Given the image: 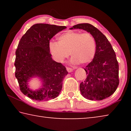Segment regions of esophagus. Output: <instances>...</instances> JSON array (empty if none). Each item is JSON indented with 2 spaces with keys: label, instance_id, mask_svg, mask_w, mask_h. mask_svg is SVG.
I'll list each match as a JSON object with an SVG mask.
<instances>
[{
  "label": "esophagus",
  "instance_id": "esophagus-1",
  "mask_svg": "<svg viewBox=\"0 0 131 131\" xmlns=\"http://www.w3.org/2000/svg\"><path fill=\"white\" fill-rule=\"evenodd\" d=\"M66 70H67V71L68 72H72L73 70V69L72 68H69V67H66Z\"/></svg>",
  "mask_w": 131,
  "mask_h": 131
}]
</instances>
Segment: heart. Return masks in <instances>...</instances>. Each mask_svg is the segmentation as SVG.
<instances>
[{
	"label": "heart",
	"instance_id": "obj_1",
	"mask_svg": "<svg viewBox=\"0 0 131 131\" xmlns=\"http://www.w3.org/2000/svg\"><path fill=\"white\" fill-rule=\"evenodd\" d=\"M58 40L49 43L50 52L58 62H63L70 54L73 63L87 64L96 54V41L89 32L69 30L61 35Z\"/></svg>",
	"mask_w": 131,
	"mask_h": 131
}]
</instances>
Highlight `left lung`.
Listing matches in <instances>:
<instances>
[{"label": "left lung", "mask_w": 131, "mask_h": 131, "mask_svg": "<svg viewBox=\"0 0 131 131\" xmlns=\"http://www.w3.org/2000/svg\"><path fill=\"white\" fill-rule=\"evenodd\" d=\"M73 29L90 32L96 44L94 59L84 68L87 78L80 85L81 94L90 100L107 98L114 94L119 84V66L116 53L107 37L91 24H79L70 29Z\"/></svg>", "instance_id": "1"}]
</instances>
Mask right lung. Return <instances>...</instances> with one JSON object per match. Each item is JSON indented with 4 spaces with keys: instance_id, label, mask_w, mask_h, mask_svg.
I'll list each match as a JSON object with an SVG mask.
<instances>
[{
    "instance_id": "add662e5",
    "label": "right lung",
    "mask_w": 131,
    "mask_h": 131,
    "mask_svg": "<svg viewBox=\"0 0 131 131\" xmlns=\"http://www.w3.org/2000/svg\"><path fill=\"white\" fill-rule=\"evenodd\" d=\"M65 28V26L35 24L19 42L15 51V76L21 91L33 100L49 101L61 92L63 79L68 72L61 63L52 60L49 43L53 36ZM33 77H39L43 81L38 90L32 91L28 87V80Z\"/></svg>"
}]
</instances>
